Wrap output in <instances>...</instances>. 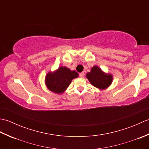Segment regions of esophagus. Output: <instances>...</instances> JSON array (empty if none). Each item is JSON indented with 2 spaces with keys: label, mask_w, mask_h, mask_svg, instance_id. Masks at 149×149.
Masks as SVG:
<instances>
[{
  "label": "esophagus",
  "mask_w": 149,
  "mask_h": 149,
  "mask_svg": "<svg viewBox=\"0 0 149 149\" xmlns=\"http://www.w3.org/2000/svg\"><path fill=\"white\" fill-rule=\"evenodd\" d=\"M84 72L79 73V76H80V77H84Z\"/></svg>",
  "instance_id": "obj_1"
}]
</instances>
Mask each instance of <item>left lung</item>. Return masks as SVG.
Masks as SVG:
<instances>
[{"instance_id": "left-lung-1", "label": "left lung", "mask_w": 149, "mask_h": 149, "mask_svg": "<svg viewBox=\"0 0 149 149\" xmlns=\"http://www.w3.org/2000/svg\"><path fill=\"white\" fill-rule=\"evenodd\" d=\"M86 78L93 86L100 90L106 89L113 81L112 75L104 73L97 66H93L91 72L87 73Z\"/></svg>"}]
</instances>
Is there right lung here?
<instances>
[{
	"label": "right lung",
	"mask_w": 149,
	"mask_h": 149,
	"mask_svg": "<svg viewBox=\"0 0 149 149\" xmlns=\"http://www.w3.org/2000/svg\"><path fill=\"white\" fill-rule=\"evenodd\" d=\"M79 76L78 73L66 66H60L54 72H49L45 76V84L48 89L56 94L64 93L72 81Z\"/></svg>",
	"instance_id": "1"
}]
</instances>
